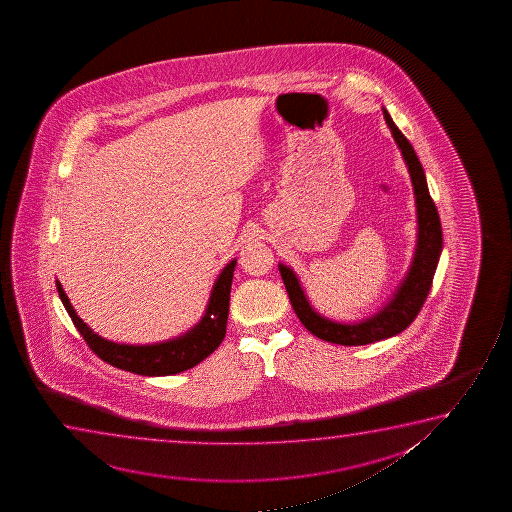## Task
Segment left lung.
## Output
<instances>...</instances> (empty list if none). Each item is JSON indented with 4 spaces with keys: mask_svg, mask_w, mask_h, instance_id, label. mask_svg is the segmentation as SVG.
<instances>
[{
    "mask_svg": "<svg viewBox=\"0 0 512 512\" xmlns=\"http://www.w3.org/2000/svg\"><path fill=\"white\" fill-rule=\"evenodd\" d=\"M383 115L409 169L414 196H416V213H418V245H416L411 269L407 273L406 280L397 290V294L393 295L392 301L388 302L385 308L364 322H332L329 318L318 315L315 309L311 308L294 271L283 264L278 266L295 315L313 336L327 343L362 346V344L376 343L381 339L397 336L402 330H406L427 301L437 262L441 257V220L428 192L425 171L421 168L420 159L416 157L411 143L407 141L404 134L400 133L399 127L393 124L390 113L383 110Z\"/></svg>",
    "mask_w": 512,
    "mask_h": 512,
    "instance_id": "1",
    "label": "left lung"
}]
</instances>
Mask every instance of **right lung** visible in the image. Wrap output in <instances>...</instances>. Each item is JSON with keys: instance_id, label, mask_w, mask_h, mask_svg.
Listing matches in <instances>:
<instances>
[{"instance_id": "right-lung-1", "label": "right lung", "mask_w": 512, "mask_h": 512, "mask_svg": "<svg viewBox=\"0 0 512 512\" xmlns=\"http://www.w3.org/2000/svg\"><path fill=\"white\" fill-rule=\"evenodd\" d=\"M234 267H236V260H231L218 276L211 292L206 315L194 329L166 343L147 344V346L112 343L94 334L85 325L84 320L75 313L59 281H56V287L71 322L82 334L85 343L89 344V348L103 362L140 376H169V374H178V372L192 369L194 365L203 362L204 358L210 357L211 353L224 341Z\"/></svg>"}]
</instances>
